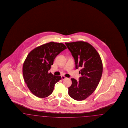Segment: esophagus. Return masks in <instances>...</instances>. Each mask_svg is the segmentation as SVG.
I'll use <instances>...</instances> for the list:
<instances>
[{"label":"esophagus","instance_id":"34e87169","mask_svg":"<svg viewBox=\"0 0 128 128\" xmlns=\"http://www.w3.org/2000/svg\"><path fill=\"white\" fill-rule=\"evenodd\" d=\"M66 78V77H65V76H61V79H62V80L65 79Z\"/></svg>","mask_w":128,"mask_h":128}]
</instances>
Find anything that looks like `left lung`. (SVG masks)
<instances>
[{
  "label": "left lung",
  "instance_id": "left-lung-1",
  "mask_svg": "<svg viewBox=\"0 0 128 128\" xmlns=\"http://www.w3.org/2000/svg\"><path fill=\"white\" fill-rule=\"evenodd\" d=\"M75 63V68H81L79 80L72 78V84L68 87V94L73 99L82 101L95 91L102 77L103 64L98 51L86 42L65 43Z\"/></svg>",
  "mask_w": 128,
  "mask_h": 128
}]
</instances>
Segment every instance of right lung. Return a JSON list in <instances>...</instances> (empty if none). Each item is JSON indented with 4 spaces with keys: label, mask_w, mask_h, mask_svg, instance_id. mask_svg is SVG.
Masks as SVG:
<instances>
[{
    "label": "right lung",
    "mask_w": 128,
    "mask_h": 128,
    "mask_svg": "<svg viewBox=\"0 0 128 128\" xmlns=\"http://www.w3.org/2000/svg\"><path fill=\"white\" fill-rule=\"evenodd\" d=\"M67 48L62 43L51 42L32 50L25 60L22 73L27 87L37 97L45 98L53 91L55 84L61 79L48 71L56 57Z\"/></svg>",
    "instance_id": "add662e5"
}]
</instances>
